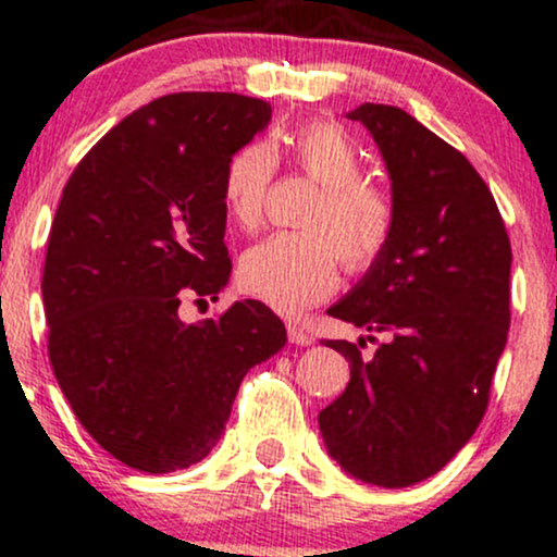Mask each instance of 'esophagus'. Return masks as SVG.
<instances>
[{
  "label": "esophagus",
  "mask_w": 557,
  "mask_h": 557,
  "mask_svg": "<svg viewBox=\"0 0 557 557\" xmlns=\"http://www.w3.org/2000/svg\"><path fill=\"white\" fill-rule=\"evenodd\" d=\"M287 341L296 345H311L314 343V335L306 332L304 327H298V324H287Z\"/></svg>",
  "instance_id": "esophagus-1"
}]
</instances>
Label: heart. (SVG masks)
Here are the masks:
<instances>
[{
  "mask_svg": "<svg viewBox=\"0 0 557 557\" xmlns=\"http://www.w3.org/2000/svg\"><path fill=\"white\" fill-rule=\"evenodd\" d=\"M293 162L319 185L300 233H277L240 257V285L283 314H298L327 298L345 270L361 272L385 251L393 235V201L361 181L363 162L348 133L335 123H311L285 138ZM277 159L270 144L251 140L227 159L222 201L243 230L261 222Z\"/></svg>",
  "mask_w": 557,
  "mask_h": 557,
  "instance_id": "obj_1",
  "label": "heart"
}]
</instances>
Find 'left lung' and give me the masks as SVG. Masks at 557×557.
Listing matches in <instances>:
<instances>
[{
    "label": "left lung",
    "instance_id": "8db88e82",
    "mask_svg": "<svg viewBox=\"0 0 557 557\" xmlns=\"http://www.w3.org/2000/svg\"><path fill=\"white\" fill-rule=\"evenodd\" d=\"M369 131L389 175L393 235L327 314L382 335L372 356L327 341L350 382L319 413L330 458L376 487H411L469 443L487 411L510 324V240L461 151L400 107L345 114Z\"/></svg>",
    "mask_w": 557,
    "mask_h": 557
}]
</instances>
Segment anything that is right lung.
I'll use <instances>...</instances> for the list:
<instances>
[{"label":"right lung","instance_id":"obj_1","mask_svg":"<svg viewBox=\"0 0 557 557\" xmlns=\"http://www.w3.org/2000/svg\"><path fill=\"white\" fill-rule=\"evenodd\" d=\"M272 120L261 99L185 91L127 114L62 190L41 296L49 361L86 432L146 474L209 456L251 367L285 345L259 300L185 324L227 285V159Z\"/></svg>","mask_w":557,"mask_h":557}]
</instances>
